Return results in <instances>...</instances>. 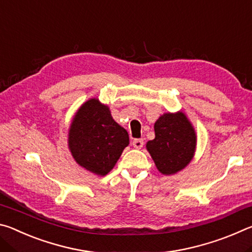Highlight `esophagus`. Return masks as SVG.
Returning a JSON list of instances; mask_svg holds the SVG:
<instances>
[{
    "label": "esophagus",
    "mask_w": 252,
    "mask_h": 252,
    "mask_svg": "<svg viewBox=\"0 0 252 252\" xmlns=\"http://www.w3.org/2000/svg\"><path fill=\"white\" fill-rule=\"evenodd\" d=\"M132 146L135 149H141L143 147V140L142 139H135L133 142H132Z\"/></svg>",
    "instance_id": "esophagus-1"
}]
</instances>
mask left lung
<instances>
[{
  "label": "left lung",
  "instance_id": "obj_1",
  "mask_svg": "<svg viewBox=\"0 0 252 252\" xmlns=\"http://www.w3.org/2000/svg\"><path fill=\"white\" fill-rule=\"evenodd\" d=\"M155 134L146 148L162 174H176L193 159L197 133L185 112L162 114L155 123Z\"/></svg>",
  "mask_w": 252,
  "mask_h": 252
}]
</instances>
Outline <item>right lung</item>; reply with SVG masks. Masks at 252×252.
Listing matches in <instances>:
<instances>
[{"label":"right lung","instance_id":"add662e5","mask_svg":"<svg viewBox=\"0 0 252 252\" xmlns=\"http://www.w3.org/2000/svg\"><path fill=\"white\" fill-rule=\"evenodd\" d=\"M67 146L80 167L103 177L129 146V134L113 120L109 106L93 97L85 101L72 119Z\"/></svg>","mask_w":252,"mask_h":252}]
</instances>
